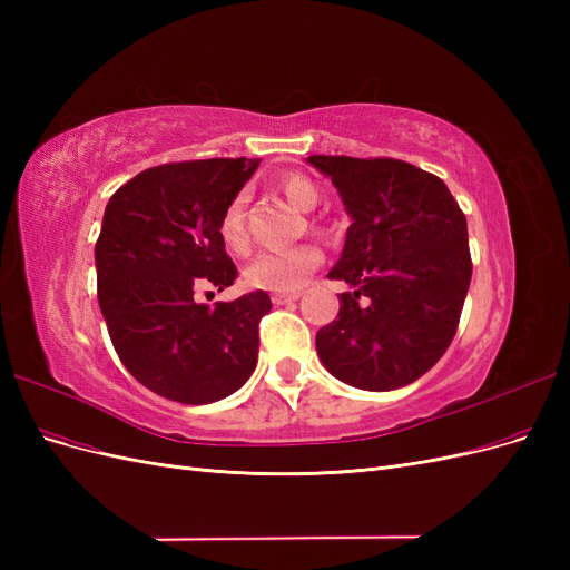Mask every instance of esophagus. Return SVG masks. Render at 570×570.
Returning <instances> with one entry per match:
<instances>
[{"mask_svg": "<svg viewBox=\"0 0 570 570\" xmlns=\"http://www.w3.org/2000/svg\"><path fill=\"white\" fill-rule=\"evenodd\" d=\"M302 295L299 292H287V295H273V304L275 306H283V304H292V302H297Z\"/></svg>", "mask_w": 570, "mask_h": 570, "instance_id": "34e87169", "label": "esophagus"}]
</instances>
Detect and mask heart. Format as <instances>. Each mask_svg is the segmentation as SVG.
Masks as SVG:
<instances>
[{
  "label": "heart",
  "instance_id": "1",
  "mask_svg": "<svg viewBox=\"0 0 570 570\" xmlns=\"http://www.w3.org/2000/svg\"><path fill=\"white\" fill-rule=\"evenodd\" d=\"M281 193L302 212H312L321 202L318 185L299 170H289L278 180ZM312 226L318 230L321 226L314 220ZM220 243L228 252L245 256L252 249V239L247 230V195L237 193L220 214L218 220ZM323 264V252L316 245H297L281 252L258 254L254 262L245 268V283L254 289L278 292H297L308 275H312Z\"/></svg>",
  "mask_w": 570,
  "mask_h": 570
}]
</instances>
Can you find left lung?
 I'll list each match as a JSON object with an SVG mask.
<instances>
[{"mask_svg": "<svg viewBox=\"0 0 570 570\" xmlns=\"http://www.w3.org/2000/svg\"><path fill=\"white\" fill-rule=\"evenodd\" d=\"M331 176L352 226L331 281L354 285L316 333L323 366L342 383L387 392L419 381L450 347L471 249L465 216L446 185L400 159L308 157Z\"/></svg>", "mask_w": 570, "mask_h": 570, "instance_id": "8db88e82", "label": "left lung"}]
</instances>
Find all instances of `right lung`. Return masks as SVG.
<instances>
[{
	"instance_id": "right-lung-1",
	"label": "right lung",
	"mask_w": 570,
	"mask_h": 570,
	"mask_svg": "<svg viewBox=\"0 0 570 570\" xmlns=\"http://www.w3.org/2000/svg\"><path fill=\"white\" fill-rule=\"evenodd\" d=\"M258 164L239 157L151 166L107 204L95 245L99 308L120 364L170 402H218L256 368L271 297L256 289L209 308L195 292H220L237 278L218 220Z\"/></svg>"
}]
</instances>
